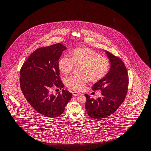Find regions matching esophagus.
Returning a JSON list of instances; mask_svg holds the SVG:
<instances>
[{"label": "esophagus", "mask_w": 151, "mask_h": 151, "mask_svg": "<svg viewBox=\"0 0 151 151\" xmlns=\"http://www.w3.org/2000/svg\"><path fill=\"white\" fill-rule=\"evenodd\" d=\"M73 94L74 96H80L81 93L77 92H73Z\"/></svg>", "instance_id": "esophagus-1"}]
</instances>
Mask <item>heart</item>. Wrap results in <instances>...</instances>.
<instances>
[{
  "instance_id": "1",
  "label": "heart",
  "mask_w": 151,
  "mask_h": 151,
  "mask_svg": "<svg viewBox=\"0 0 151 151\" xmlns=\"http://www.w3.org/2000/svg\"><path fill=\"white\" fill-rule=\"evenodd\" d=\"M70 55V58L66 56L60 58L58 68L62 74L66 75L71 73L74 66L80 67V74L83 76H71L65 79L66 86L74 91H83L88 83V79L91 82H97L108 72V59L90 48H74Z\"/></svg>"
}]
</instances>
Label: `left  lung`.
<instances>
[{
	"instance_id": "1",
	"label": "left lung",
	"mask_w": 151,
	"mask_h": 151,
	"mask_svg": "<svg viewBox=\"0 0 151 151\" xmlns=\"http://www.w3.org/2000/svg\"><path fill=\"white\" fill-rule=\"evenodd\" d=\"M111 63V68L105 77L92 87L93 91L100 90L101 97L94 99L86 94V108L89 116L100 119L116 111L125 99L129 86L128 72L119 58L106 51Z\"/></svg>"
}]
</instances>
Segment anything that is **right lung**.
<instances>
[{
  "label": "right lung",
  "mask_w": 151,
  "mask_h": 151,
  "mask_svg": "<svg viewBox=\"0 0 151 151\" xmlns=\"http://www.w3.org/2000/svg\"><path fill=\"white\" fill-rule=\"evenodd\" d=\"M65 46L57 43L40 47L30 55L20 71V85L26 99L40 114L49 117L60 116L72 97L66 90L56 95L53 88H63L58 62Z\"/></svg>",
  "instance_id": "1"
}]
</instances>
